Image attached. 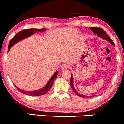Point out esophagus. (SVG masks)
I'll use <instances>...</instances> for the list:
<instances>
[{"label": "esophagus", "instance_id": "esophagus-1", "mask_svg": "<svg viewBox=\"0 0 124 124\" xmlns=\"http://www.w3.org/2000/svg\"><path fill=\"white\" fill-rule=\"evenodd\" d=\"M69 67V65L67 64H63L62 65V66H61V68H62V70H65V69H67V68Z\"/></svg>", "mask_w": 124, "mask_h": 124}]
</instances>
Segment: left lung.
<instances>
[{
    "mask_svg": "<svg viewBox=\"0 0 124 124\" xmlns=\"http://www.w3.org/2000/svg\"><path fill=\"white\" fill-rule=\"evenodd\" d=\"M90 29H91V30H92V31L94 33V34H97V35L100 36V37H101L103 39H105V40H107V41L110 42L111 44L114 45V42H113V40L110 39V38L109 37V36L107 35V33H106L105 31L103 30L102 28H99V27H90ZM70 85H71V88H72V90H73V91L74 92V93H75L77 95L79 96H80V97H84V98H88V97H93V96H86L83 95V94H80L76 91V90L75 89V88H74V87L73 78H72V74H71V77Z\"/></svg>",
    "mask_w": 124,
    "mask_h": 124,
    "instance_id": "left-lung-1",
    "label": "left lung"
}]
</instances>
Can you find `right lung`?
<instances>
[{
    "instance_id": "1",
    "label": "right lung",
    "mask_w": 124,
    "mask_h": 124,
    "mask_svg": "<svg viewBox=\"0 0 124 124\" xmlns=\"http://www.w3.org/2000/svg\"><path fill=\"white\" fill-rule=\"evenodd\" d=\"M46 29L45 28H42V29H36V28H31V29H27V30H23L21 31L20 32H19L12 39L10 40V42H9V45H8V52L9 51L12 46L14 45L15 43L18 42L20 40H22V39L28 37L31 35H32L33 33H34L35 32H43L45 31ZM57 76V71H56L54 74H53V76L51 77L50 80L49 81V82L47 84L44 88H42L41 89L38 90V91H24V90L20 89L16 87L17 89L20 92L23 93L25 94H27L28 96H41L43 94H46L48 91H49V89L52 88V85L53 84V82L54 81V79H56V78ZM16 86V85H15Z\"/></svg>"
}]
</instances>
